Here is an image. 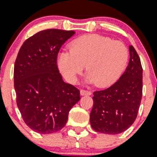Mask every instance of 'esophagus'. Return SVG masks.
<instances>
[{
	"mask_svg": "<svg viewBox=\"0 0 157 157\" xmlns=\"http://www.w3.org/2000/svg\"><path fill=\"white\" fill-rule=\"evenodd\" d=\"M80 94L81 95L84 96V95H91V92L88 91V90H81V91H80Z\"/></svg>",
	"mask_w": 157,
	"mask_h": 157,
	"instance_id": "esophagus-1",
	"label": "esophagus"
}]
</instances>
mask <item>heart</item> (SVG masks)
Returning <instances> with one entry per match:
<instances>
[{
    "label": "heart",
    "mask_w": 157,
    "mask_h": 157,
    "mask_svg": "<svg viewBox=\"0 0 157 157\" xmlns=\"http://www.w3.org/2000/svg\"><path fill=\"white\" fill-rule=\"evenodd\" d=\"M128 59V51L123 43L100 34H88L71 42L70 51L60 52L57 66L71 84L77 82L86 66L87 82L105 88L121 76Z\"/></svg>",
    "instance_id": "1"
}]
</instances>
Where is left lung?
<instances>
[{
  "mask_svg": "<svg viewBox=\"0 0 157 157\" xmlns=\"http://www.w3.org/2000/svg\"><path fill=\"white\" fill-rule=\"evenodd\" d=\"M129 54L128 65L119 80L108 89L94 92L90 121L98 132L121 133L137 118L142 95V67L132 45Z\"/></svg>",
  "mask_w": 157,
  "mask_h": 157,
  "instance_id": "1",
  "label": "left lung"
}]
</instances>
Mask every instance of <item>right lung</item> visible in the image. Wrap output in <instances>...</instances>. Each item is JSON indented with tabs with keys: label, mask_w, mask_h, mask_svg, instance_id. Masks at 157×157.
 <instances>
[{
	"label": "right lung",
	"mask_w": 157,
	"mask_h": 157,
	"mask_svg": "<svg viewBox=\"0 0 157 157\" xmlns=\"http://www.w3.org/2000/svg\"><path fill=\"white\" fill-rule=\"evenodd\" d=\"M74 31L45 29L29 38L20 48L14 67L16 103L24 121L42 134L59 131L71 109L80 100V90L66 83L57 57Z\"/></svg>",
	"instance_id": "add662e5"
}]
</instances>
